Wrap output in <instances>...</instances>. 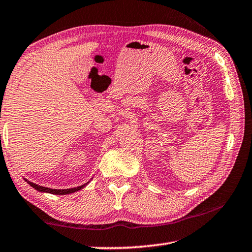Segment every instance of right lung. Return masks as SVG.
I'll return each instance as SVG.
<instances>
[{"instance_id": "right-lung-1", "label": "right lung", "mask_w": 252, "mask_h": 252, "mask_svg": "<svg viewBox=\"0 0 252 252\" xmlns=\"http://www.w3.org/2000/svg\"><path fill=\"white\" fill-rule=\"evenodd\" d=\"M26 182L29 184L30 186H32L34 189H37L39 191H46V193H51V194H55V195H66V194H70V193H74V191H77L79 189H82L84 186L86 185H82V186H78V187H74V189H48V187H43V186H40V185H37V184H33L31 183L29 181Z\"/></svg>"}]
</instances>
